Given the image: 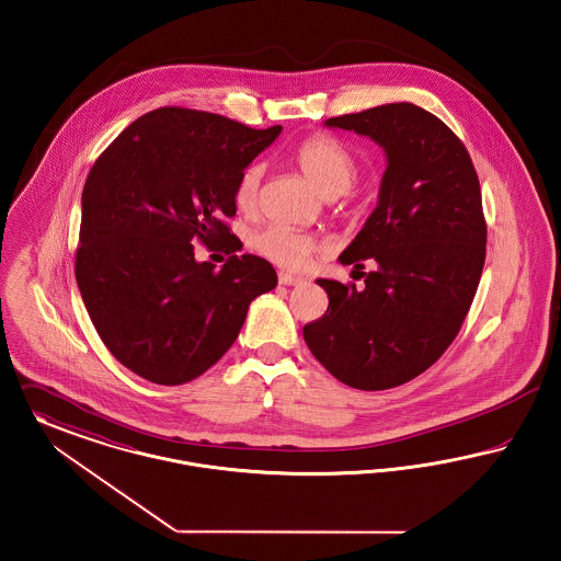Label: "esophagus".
Returning <instances> with one entry per match:
<instances>
[{"instance_id": "34e87169", "label": "esophagus", "mask_w": 561, "mask_h": 561, "mask_svg": "<svg viewBox=\"0 0 561 561\" xmlns=\"http://www.w3.org/2000/svg\"><path fill=\"white\" fill-rule=\"evenodd\" d=\"M278 283L285 285V287H297V285L304 283V278L294 276V274H289V272H280V274H278Z\"/></svg>"}]
</instances>
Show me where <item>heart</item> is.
Masks as SVG:
<instances>
[{
    "label": "heart",
    "instance_id": "1",
    "mask_svg": "<svg viewBox=\"0 0 561 561\" xmlns=\"http://www.w3.org/2000/svg\"><path fill=\"white\" fill-rule=\"evenodd\" d=\"M295 164L306 179L319 190V194L333 201L351 190L356 178V162L353 153L331 137L317 135L304 141L294 156ZM264 178V167L260 162L249 164L238 178V208L253 210L260 201V185ZM253 249L276 266L301 270L308 266L317 253V242L308 234L287 228V226H267L251 240Z\"/></svg>",
    "mask_w": 561,
    "mask_h": 561
}]
</instances>
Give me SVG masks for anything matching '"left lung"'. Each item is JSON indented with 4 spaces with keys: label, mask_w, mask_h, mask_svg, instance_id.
<instances>
[{
    "label": "left lung",
    "mask_w": 561,
    "mask_h": 561,
    "mask_svg": "<svg viewBox=\"0 0 561 561\" xmlns=\"http://www.w3.org/2000/svg\"><path fill=\"white\" fill-rule=\"evenodd\" d=\"M383 149L378 207L340 255L365 289L319 278L329 308L304 327L324 369L358 390H386L426 371L458 335L485 262V219L471 156L442 119L388 103L324 119ZM353 270V272H354Z\"/></svg>",
    "instance_id": "8db88e82"
}]
</instances>
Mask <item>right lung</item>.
<instances>
[{
  "label": "right lung",
  "instance_id": "1",
  "mask_svg": "<svg viewBox=\"0 0 561 561\" xmlns=\"http://www.w3.org/2000/svg\"><path fill=\"white\" fill-rule=\"evenodd\" d=\"M280 130L160 107L90 169L76 280L103 344L133 374L162 386L203 376L234 344L251 301L276 287L266 260L230 255L215 270L194 242L238 251L224 224L237 215L238 178Z\"/></svg>",
  "mask_w": 561,
  "mask_h": 561
}]
</instances>
